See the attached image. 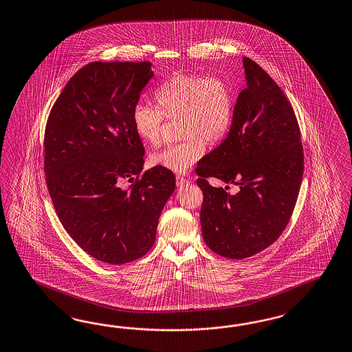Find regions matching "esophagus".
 <instances>
[{
  "instance_id": "esophagus-1",
  "label": "esophagus",
  "mask_w": 352,
  "mask_h": 352,
  "mask_svg": "<svg viewBox=\"0 0 352 352\" xmlns=\"http://www.w3.org/2000/svg\"><path fill=\"white\" fill-rule=\"evenodd\" d=\"M189 182L188 179H185V177H182V176H176V184H177V186H184V185H186Z\"/></svg>"
}]
</instances>
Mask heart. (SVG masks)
<instances>
[{
	"label": "heart",
	"instance_id": "b5f03b06",
	"mask_svg": "<svg viewBox=\"0 0 352 352\" xmlns=\"http://www.w3.org/2000/svg\"><path fill=\"white\" fill-rule=\"evenodd\" d=\"M157 107L136 103L131 122L138 136L146 144L162 140L164 118H180L181 138L151 154L152 166L184 173L206 154L207 142L217 144L225 139L232 126L234 97L230 82L217 75L179 74L163 82L154 91Z\"/></svg>",
	"mask_w": 352,
	"mask_h": 352
}]
</instances>
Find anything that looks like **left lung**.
Wrapping results in <instances>:
<instances>
[{"label":"left lung","mask_w":352,"mask_h":352,"mask_svg":"<svg viewBox=\"0 0 352 352\" xmlns=\"http://www.w3.org/2000/svg\"><path fill=\"white\" fill-rule=\"evenodd\" d=\"M246 88L221 145L197 167L203 191L200 223L212 252L243 259L274 243L289 222L304 172V149L295 111L277 82L243 57ZM234 183V196L208 182ZM228 187H226V189Z\"/></svg>","instance_id":"8db88e82"}]
</instances>
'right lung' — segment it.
Returning a JSON list of instances; mask_svg holds the SVG:
<instances>
[{"mask_svg":"<svg viewBox=\"0 0 352 352\" xmlns=\"http://www.w3.org/2000/svg\"><path fill=\"white\" fill-rule=\"evenodd\" d=\"M152 76L146 61L88 63L66 84L45 124V182L56 213L84 252L115 265L151 250L176 186L172 171L143 172L144 146L131 122Z\"/></svg>","mask_w":352,"mask_h":352,"instance_id":"add662e5","label":"right lung"}]
</instances>
